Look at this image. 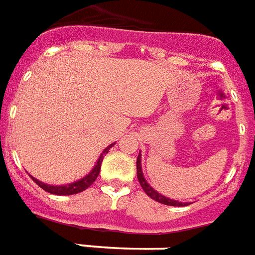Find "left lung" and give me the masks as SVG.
Listing matches in <instances>:
<instances>
[{"mask_svg": "<svg viewBox=\"0 0 255 255\" xmlns=\"http://www.w3.org/2000/svg\"><path fill=\"white\" fill-rule=\"evenodd\" d=\"M137 178H138V182H140L141 188L144 189V192H145L151 199L156 200V202H159V203H163V205L167 206H187V203H181V202H177V200H171L169 199V198H165L163 195L158 194L151 185H148V182L145 181V178L142 176L141 158H140V155H138V158H137Z\"/></svg>", "mask_w": 255, "mask_h": 255, "instance_id": "8db88e82", "label": "left lung"}]
</instances>
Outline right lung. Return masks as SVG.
Returning <instances> with one entry per match:
<instances>
[{
  "label": "right lung",
  "mask_w": 255,
  "mask_h": 255,
  "mask_svg": "<svg viewBox=\"0 0 255 255\" xmlns=\"http://www.w3.org/2000/svg\"><path fill=\"white\" fill-rule=\"evenodd\" d=\"M114 144H111L110 147H107L103 153L100 155V158L97 160V163L96 166L93 167V170L90 171L89 174L84 178H81L79 181L77 182H73V184H68V185H61V187H55V185H48V184H44V182L38 181L35 180L34 177H31L32 180L35 181L37 185H39L41 188L46 191V192H49V194H53V195H74V194H79V192H82L85 191L86 188H89L90 185L96 181V178L99 176V173H100V167H102V162H103V156H104V153L108 152V149L113 147Z\"/></svg>",
  "instance_id": "right-lung-1"
}]
</instances>
